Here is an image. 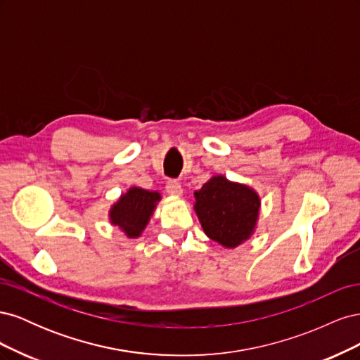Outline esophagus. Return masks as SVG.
Returning <instances> with one entry per match:
<instances>
[{
    "label": "esophagus",
    "mask_w": 360,
    "mask_h": 360,
    "mask_svg": "<svg viewBox=\"0 0 360 360\" xmlns=\"http://www.w3.org/2000/svg\"><path fill=\"white\" fill-rule=\"evenodd\" d=\"M165 188H167V192H168L169 195H174V197H180V195L183 193L181 184H180L177 180H168Z\"/></svg>",
    "instance_id": "1"
}]
</instances>
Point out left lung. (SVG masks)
Instances as JSON below:
<instances>
[{
  "label": "left lung",
  "instance_id": "8db88e82",
  "mask_svg": "<svg viewBox=\"0 0 360 360\" xmlns=\"http://www.w3.org/2000/svg\"><path fill=\"white\" fill-rule=\"evenodd\" d=\"M193 195V210L212 240L234 249L255 233L261 200L248 184L213 176Z\"/></svg>",
  "mask_w": 360,
  "mask_h": 360
}]
</instances>
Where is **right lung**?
Instances as JSON below:
<instances>
[{
    "label": "right lung",
    "mask_w": 360,
    "mask_h": 360,
    "mask_svg": "<svg viewBox=\"0 0 360 360\" xmlns=\"http://www.w3.org/2000/svg\"><path fill=\"white\" fill-rule=\"evenodd\" d=\"M162 200L158 191H147L138 186L129 188L126 193L111 205L110 221L118 226L126 237L136 238L150 222L158 202Z\"/></svg>",
    "instance_id": "right-lung-1"
}]
</instances>
